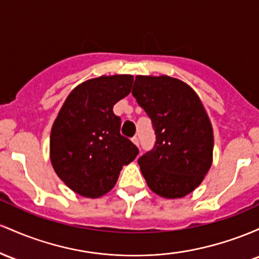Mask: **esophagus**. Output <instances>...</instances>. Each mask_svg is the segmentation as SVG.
Segmentation results:
<instances>
[{
	"mask_svg": "<svg viewBox=\"0 0 259 259\" xmlns=\"http://www.w3.org/2000/svg\"><path fill=\"white\" fill-rule=\"evenodd\" d=\"M132 142H133V143H135L136 145H137V147H139V139H138L137 136H135V137L132 138Z\"/></svg>",
	"mask_w": 259,
	"mask_h": 259,
	"instance_id": "obj_1",
	"label": "esophagus"
}]
</instances>
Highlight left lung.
Wrapping results in <instances>:
<instances>
[{"instance_id": "8db88e82", "label": "left lung", "mask_w": 259, "mask_h": 259, "mask_svg": "<svg viewBox=\"0 0 259 259\" xmlns=\"http://www.w3.org/2000/svg\"><path fill=\"white\" fill-rule=\"evenodd\" d=\"M132 95L152 120L154 147L138 164L153 192L181 198L203 181L213 158V128L190 85L161 75H137Z\"/></svg>"}]
</instances>
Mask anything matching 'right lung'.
Instances as JSON below:
<instances>
[{
	"label": "right lung",
	"mask_w": 259,
	"mask_h": 259,
	"mask_svg": "<svg viewBox=\"0 0 259 259\" xmlns=\"http://www.w3.org/2000/svg\"><path fill=\"white\" fill-rule=\"evenodd\" d=\"M132 75H110L87 80L66 99L50 137L52 166L75 193L98 198L117 181L123 165L138 148L120 133L121 118L112 111L131 93Z\"/></svg>",
	"instance_id": "add662e5"
}]
</instances>
